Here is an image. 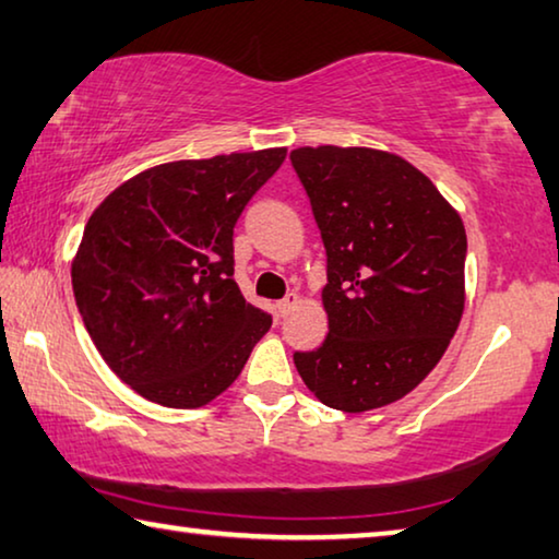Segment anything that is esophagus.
I'll return each mask as SVG.
<instances>
[{
    "label": "esophagus",
    "mask_w": 559,
    "mask_h": 559,
    "mask_svg": "<svg viewBox=\"0 0 559 559\" xmlns=\"http://www.w3.org/2000/svg\"><path fill=\"white\" fill-rule=\"evenodd\" d=\"M298 300H300V298H298V294H288L286 298H281L278 304H276V308H278V316H281V318H286L290 311H294Z\"/></svg>",
    "instance_id": "obj_1"
}]
</instances>
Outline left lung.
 <instances>
[{"label": "left lung", "mask_w": 559, "mask_h": 559, "mask_svg": "<svg viewBox=\"0 0 559 559\" xmlns=\"http://www.w3.org/2000/svg\"><path fill=\"white\" fill-rule=\"evenodd\" d=\"M290 164L325 246L328 335L294 353L318 401L366 413L438 366L465 306V226L428 176L376 148L304 146Z\"/></svg>", "instance_id": "8db88e82"}]
</instances>
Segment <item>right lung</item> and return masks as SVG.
I'll list each match as a JSON object with an SVG mask.
<instances>
[{
    "mask_svg": "<svg viewBox=\"0 0 559 559\" xmlns=\"http://www.w3.org/2000/svg\"><path fill=\"white\" fill-rule=\"evenodd\" d=\"M283 158L265 148L154 166L88 218L76 308L106 366L146 401H214L271 328L234 281V226Z\"/></svg>",
    "mask_w": 559,
    "mask_h": 559,
    "instance_id": "obj_1",
    "label": "right lung"
}]
</instances>
